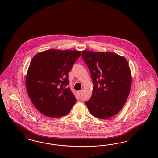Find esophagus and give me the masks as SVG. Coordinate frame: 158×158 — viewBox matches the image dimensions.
<instances>
[{"label":"esophagus","mask_w":158,"mask_h":158,"mask_svg":"<svg viewBox=\"0 0 158 158\" xmlns=\"http://www.w3.org/2000/svg\"><path fill=\"white\" fill-rule=\"evenodd\" d=\"M77 95L79 96H81V93H82V90H79V91H77Z\"/></svg>","instance_id":"obj_1"}]
</instances>
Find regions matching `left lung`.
I'll use <instances>...</instances> for the list:
<instances>
[{"label":"left lung","instance_id":"left-lung-1","mask_svg":"<svg viewBox=\"0 0 158 158\" xmlns=\"http://www.w3.org/2000/svg\"><path fill=\"white\" fill-rule=\"evenodd\" d=\"M92 78V94L85 103L90 113L100 119L117 114L130 92L131 73L125 58L110 52L82 51Z\"/></svg>","mask_w":158,"mask_h":158}]
</instances>
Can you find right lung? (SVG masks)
I'll use <instances>...</instances> for the list:
<instances>
[{
  "mask_svg": "<svg viewBox=\"0 0 158 158\" xmlns=\"http://www.w3.org/2000/svg\"><path fill=\"white\" fill-rule=\"evenodd\" d=\"M82 51L49 49L35 55L28 69V95L43 114L57 118L68 114L76 99L68 87V73Z\"/></svg>",
  "mask_w": 158,
  "mask_h": 158,
  "instance_id": "obj_1",
  "label": "right lung"
}]
</instances>
